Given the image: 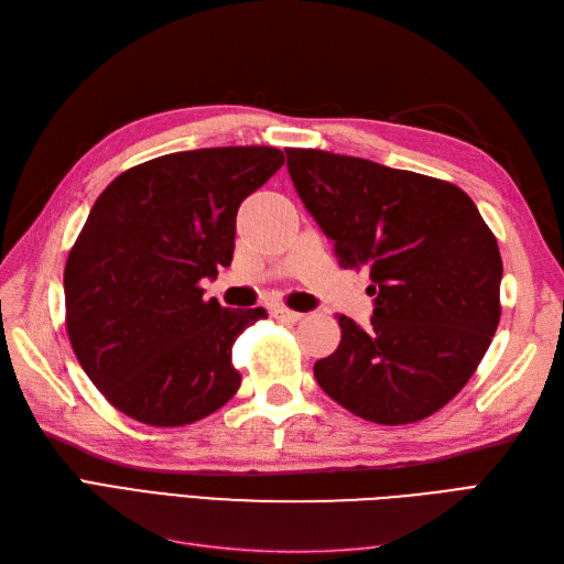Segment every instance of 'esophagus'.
Returning a JSON list of instances; mask_svg holds the SVG:
<instances>
[{
  "label": "esophagus",
  "mask_w": 564,
  "mask_h": 564,
  "mask_svg": "<svg viewBox=\"0 0 564 564\" xmlns=\"http://www.w3.org/2000/svg\"><path fill=\"white\" fill-rule=\"evenodd\" d=\"M272 317L280 319V322H284V324H296V322H301V319H303V315H301V313H296V311H289V308H272Z\"/></svg>",
  "instance_id": "1"
}]
</instances>
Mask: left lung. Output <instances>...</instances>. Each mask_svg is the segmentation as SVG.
Segmentation results:
<instances>
[{
	"label": "left lung",
	"instance_id": "1",
	"mask_svg": "<svg viewBox=\"0 0 564 564\" xmlns=\"http://www.w3.org/2000/svg\"><path fill=\"white\" fill-rule=\"evenodd\" d=\"M305 209L344 268H369L371 324L338 315L319 388L355 416L400 425L435 414L468 383L501 317L497 237L460 187L404 169L286 148Z\"/></svg>",
	"mask_w": 564,
	"mask_h": 564
}]
</instances>
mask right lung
Segmentation results:
<instances>
[{
  "instance_id": "obj_1",
  "label": "right lung",
  "mask_w": 564,
  "mask_h": 564,
  "mask_svg": "<svg viewBox=\"0 0 564 564\" xmlns=\"http://www.w3.org/2000/svg\"><path fill=\"white\" fill-rule=\"evenodd\" d=\"M282 150L172 152L119 174L65 263V327L82 369L119 412L160 429L195 423L242 383L232 344L263 308L230 311L199 282L230 265L240 204Z\"/></svg>"
}]
</instances>
